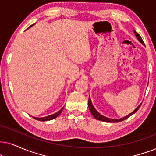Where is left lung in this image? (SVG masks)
<instances>
[{"label":"left lung","instance_id":"obj_1","mask_svg":"<svg viewBox=\"0 0 156 156\" xmlns=\"http://www.w3.org/2000/svg\"><path fill=\"white\" fill-rule=\"evenodd\" d=\"M134 33H135V35L136 36V37H137V39H138V41L140 42L142 44L145 45V44H144L143 39H142L141 37L140 36V34H138V33L137 32V31L134 30ZM142 103L140 104V105L137 106L136 109L134 110V111L133 112H131L130 114H129L128 115L125 116V117H122L120 118V119H111V118H108L105 117V116H103L102 114H101L99 113V112H97V110H96L95 108H94V105H93L92 102H91V100H90V96H89V98H88V107H89V110L90 112V113L92 114V115L94 116V117L95 118V119H98V120H100V121H103V122H110V123H116V122H122L123 121V120H125L126 119H127L128 117H129L130 116L133 115V114H134L137 111V110L139 109V108L140 107Z\"/></svg>","mask_w":156,"mask_h":156}]
</instances>
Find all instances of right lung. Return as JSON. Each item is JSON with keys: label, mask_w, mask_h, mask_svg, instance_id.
I'll use <instances>...</instances> for the list:
<instances>
[{"label": "right lung", "mask_w": 156, "mask_h": 156, "mask_svg": "<svg viewBox=\"0 0 156 156\" xmlns=\"http://www.w3.org/2000/svg\"><path fill=\"white\" fill-rule=\"evenodd\" d=\"M34 24L31 25L28 29H29V28H30V27H32V26H34ZM63 108L64 107H62V109H61L60 110H59V111L58 112H56V113H55V114H50V115H48V116H47V117H32V116H31V117H32L33 118H34L35 119L39 120V121H42V122H43V121H48V120H52L53 119H55V118L58 117V116L60 115L61 112H62V110H63Z\"/></svg>", "instance_id": "add662e5"}]
</instances>
